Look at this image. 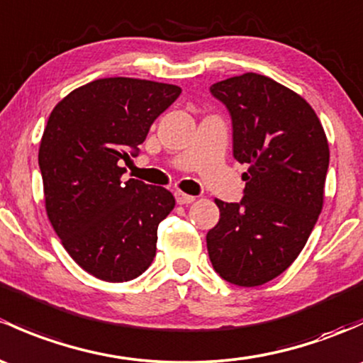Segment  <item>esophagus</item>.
I'll use <instances>...</instances> for the list:
<instances>
[{
    "instance_id": "34e87169",
    "label": "esophagus",
    "mask_w": 363,
    "mask_h": 363,
    "mask_svg": "<svg viewBox=\"0 0 363 363\" xmlns=\"http://www.w3.org/2000/svg\"><path fill=\"white\" fill-rule=\"evenodd\" d=\"M175 200H177L179 205H188V203H193L196 198L191 196V194L182 193V191H175Z\"/></svg>"
}]
</instances>
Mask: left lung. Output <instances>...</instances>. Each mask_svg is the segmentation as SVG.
Returning a JSON list of instances; mask_svg holds the SVG:
<instances>
[{
	"instance_id": "1",
	"label": "left lung",
	"mask_w": 363,
	"mask_h": 363,
	"mask_svg": "<svg viewBox=\"0 0 363 363\" xmlns=\"http://www.w3.org/2000/svg\"><path fill=\"white\" fill-rule=\"evenodd\" d=\"M231 114L233 156L247 163L238 203L216 200L207 233L220 278L240 287L273 280L296 261L323 207L329 143L313 108L268 76L245 72L213 83Z\"/></svg>"
}]
</instances>
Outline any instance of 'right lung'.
I'll use <instances>...</instances> for the list:
<instances>
[{
	"label": "right lung",
	"instance_id": "1",
	"mask_svg": "<svg viewBox=\"0 0 363 363\" xmlns=\"http://www.w3.org/2000/svg\"><path fill=\"white\" fill-rule=\"evenodd\" d=\"M181 95L169 83L102 78L53 108L40 144L45 208L67 254L104 281H128L150 268L158 224L174 194L121 181V160L146 140L152 121Z\"/></svg>",
	"mask_w": 363,
	"mask_h": 363
}]
</instances>
